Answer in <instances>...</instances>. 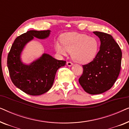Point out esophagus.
Wrapping results in <instances>:
<instances>
[{
	"label": "esophagus",
	"mask_w": 129,
	"mask_h": 129,
	"mask_svg": "<svg viewBox=\"0 0 129 129\" xmlns=\"http://www.w3.org/2000/svg\"><path fill=\"white\" fill-rule=\"evenodd\" d=\"M66 64H67V65H68V66H69V67L73 66V63H72V62H70V61H68V62H67Z\"/></svg>",
	"instance_id": "34e87169"
}]
</instances>
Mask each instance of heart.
I'll return each mask as SVG.
<instances>
[{"label":"heart","instance_id":"obj_1","mask_svg":"<svg viewBox=\"0 0 129 129\" xmlns=\"http://www.w3.org/2000/svg\"><path fill=\"white\" fill-rule=\"evenodd\" d=\"M61 42L56 43V52L64 56L68 52L71 53L72 59L80 64H87L92 61L99 48V42L96 38L84 33H64L61 37Z\"/></svg>","mask_w":129,"mask_h":129}]
</instances>
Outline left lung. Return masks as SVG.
Masks as SVG:
<instances>
[{"instance_id":"obj_1","label":"left lung","mask_w":129,"mask_h":129,"mask_svg":"<svg viewBox=\"0 0 129 129\" xmlns=\"http://www.w3.org/2000/svg\"><path fill=\"white\" fill-rule=\"evenodd\" d=\"M100 40V50L93 60L83 65L79 79L84 90L90 94H101L113 86L121 68L122 53L110 35L93 31Z\"/></svg>"}]
</instances>
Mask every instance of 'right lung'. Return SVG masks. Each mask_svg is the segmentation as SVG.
<instances>
[{"label":"right lung","mask_w":129,"mask_h":129,"mask_svg":"<svg viewBox=\"0 0 129 129\" xmlns=\"http://www.w3.org/2000/svg\"><path fill=\"white\" fill-rule=\"evenodd\" d=\"M50 30H29L17 37L8 56V68L10 79L15 86L31 96L41 95L48 91L53 84L57 70L66 61L54 59L43 53L30 64L22 61L21 54L27 43L34 38L45 39L50 36Z\"/></svg>","instance_id":"add662e5"}]
</instances>
